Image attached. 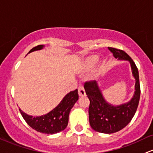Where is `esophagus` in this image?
I'll return each instance as SVG.
<instances>
[{"label":"esophagus","instance_id":"esophagus-1","mask_svg":"<svg viewBox=\"0 0 153 153\" xmlns=\"http://www.w3.org/2000/svg\"><path fill=\"white\" fill-rule=\"evenodd\" d=\"M78 94H79L80 97H83V96L85 95V91L83 85H80L79 87H78Z\"/></svg>","mask_w":153,"mask_h":153}]
</instances>
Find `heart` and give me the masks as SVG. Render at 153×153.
<instances>
[{"mask_svg":"<svg viewBox=\"0 0 153 153\" xmlns=\"http://www.w3.org/2000/svg\"><path fill=\"white\" fill-rule=\"evenodd\" d=\"M97 57L88 60V65H94V64L97 62Z\"/></svg>","mask_w":153,"mask_h":153,"instance_id":"b5f03b06","label":"heart"}]
</instances>
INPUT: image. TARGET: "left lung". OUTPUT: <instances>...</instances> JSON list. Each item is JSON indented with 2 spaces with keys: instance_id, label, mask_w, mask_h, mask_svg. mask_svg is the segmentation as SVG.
<instances>
[{
  "instance_id": "left-lung-1",
  "label": "left lung",
  "mask_w": 153,
  "mask_h": 153,
  "mask_svg": "<svg viewBox=\"0 0 153 153\" xmlns=\"http://www.w3.org/2000/svg\"><path fill=\"white\" fill-rule=\"evenodd\" d=\"M108 48L115 58L129 61L132 73L136 79V91L133 98L128 103L112 106L105 101L96 80L85 82L84 88L90 100L88 107L90 126L96 131L104 134L119 131L130 123L138 107L141 93L138 69L133 59L123 50L112 47H108Z\"/></svg>"
}]
</instances>
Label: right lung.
Returning <instances> with one entry per match:
<instances>
[{"label":"right lung","mask_w":153,"mask_h":153,"mask_svg":"<svg viewBox=\"0 0 153 153\" xmlns=\"http://www.w3.org/2000/svg\"><path fill=\"white\" fill-rule=\"evenodd\" d=\"M43 46V45H38L32 48L29 53L41 50ZM78 89L70 91L53 110L42 116L33 117L27 115L20 109L19 111L26 123L34 130L48 134H56L65 130L67 127L70 110L78 101Z\"/></svg>","instance_id":"1"}]
</instances>
